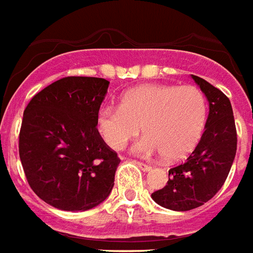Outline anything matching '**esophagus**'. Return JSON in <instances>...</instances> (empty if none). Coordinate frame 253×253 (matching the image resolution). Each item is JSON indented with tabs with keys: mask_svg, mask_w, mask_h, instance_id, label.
I'll list each match as a JSON object with an SVG mask.
<instances>
[{
	"mask_svg": "<svg viewBox=\"0 0 253 253\" xmlns=\"http://www.w3.org/2000/svg\"><path fill=\"white\" fill-rule=\"evenodd\" d=\"M136 163H137V166H139L140 169H143L144 172H148V171H151V169H152V167H151V166L144 165V163H141V162H136Z\"/></svg>",
	"mask_w": 253,
	"mask_h": 253,
	"instance_id": "esophagus-1",
	"label": "esophagus"
}]
</instances>
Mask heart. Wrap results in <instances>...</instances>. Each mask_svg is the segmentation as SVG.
<instances>
[{"label":"heart","instance_id":"1","mask_svg":"<svg viewBox=\"0 0 253 253\" xmlns=\"http://www.w3.org/2000/svg\"><path fill=\"white\" fill-rule=\"evenodd\" d=\"M206 117V98L198 87L149 84L128 90L121 106L99 109L97 128L105 143L120 151L143 126L145 136L133 145L134 154L176 160L198 144Z\"/></svg>","mask_w":253,"mask_h":253}]
</instances>
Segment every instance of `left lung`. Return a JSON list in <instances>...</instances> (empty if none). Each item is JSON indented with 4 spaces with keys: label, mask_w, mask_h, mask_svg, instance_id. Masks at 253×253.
Listing matches in <instances>:
<instances>
[{
    "label": "left lung",
    "mask_w": 253,
    "mask_h": 253,
    "mask_svg": "<svg viewBox=\"0 0 253 253\" xmlns=\"http://www.w3.org/2000/svg\"><path fill=\"white\" fill-rule=\"evenodd\" d=\"M209 102L205 132L185 163L169 171V182L152 193L162 208L187 211L211 200L222 187L237 149L235 117L229 98L205 79L191 75Z\"/></svg>",
    "instance_id": "1"
}]
</instances>
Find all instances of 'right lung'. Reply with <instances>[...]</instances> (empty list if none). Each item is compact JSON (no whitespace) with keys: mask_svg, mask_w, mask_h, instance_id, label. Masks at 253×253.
<instances>
[{"mask_svg":"<svg viewBox=\"0 0 253 253\" xmlns=\"http://www.w3.org/2000/svg\"><path fill=\"white\" fill-rule=\"evenodd\" d=\"M109 81L67 77L38 93L24 110L20 159L31 189L66 211L102 204L120 165L97 129Z\"/></svg>","mask_w":253,"mask_h":253,"instance_id":"obj_1","label":"right lung"}]
</instances>
